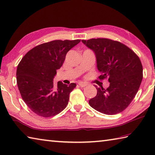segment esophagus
Listing matches in <instances>:
<instances>
[{
    "instance_id": "34e87169",
    "label": "esophagus",
    "mask_w": 155,
    "mask_h": 155,
    "mask_svg": "<svg viewBox=\"0 0 155 155\" xmlns=\"http://www.w3.org/2000/svg\"><path fill=\"white\" fill-rule=\"evenodd\" d=\"M78 85H79L81 87H84L87 86V84L86 83H85V82H83V81H81V82L78 83Z\"/></svg>"
}]
</instances>
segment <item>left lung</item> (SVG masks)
<instances>
[{
  "label": "left lung",
  "instance_id": "8db88e82",
  "mask_svg": "<svg viewBox=\"0 0 155 155\" xmlns=\"http://www.w3.org/2000/svg\"><path fill=\"white\" fill-rule=\"evenodd\" d=\"M94 52L100 79L108 78L109 87H97V95L89 101V105L101 113H120L136 96L142 81L141 61L133 51L118 41L108 38L82 40Z\"/></svg>",
  "mask_w": 155,
  "mask_h": 155
}]
</instances>
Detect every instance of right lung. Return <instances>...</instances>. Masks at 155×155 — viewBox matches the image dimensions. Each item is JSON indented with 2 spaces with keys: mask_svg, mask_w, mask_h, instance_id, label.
<instances>
[{
  "mask_svg": "<svg viewBox=\"0 0 155 155\" xmlns=\"http://www.w3.org/2000/svg\"><path fill=\"white\" fill-rule=\"evenodd\" d=\"M80 42L78 39L55 40L39 45L30 50L18 64L19 91L26 105L38 116H55L68 105L69 95L77 85L59 81L55 85L53 81L66 53Z\"/></svg>",
  "mask_w": 155,
  "mask_h": 155,
  "instance_id": "1",
  "label": "right lung"
}]
</instances>
